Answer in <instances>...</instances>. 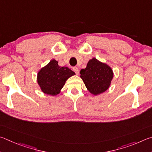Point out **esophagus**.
Segmentation results:
<instances>
[{"instance_id": "34e87169", "label": "esophagus", "mask_w": 152, "mask_h": 152, "mask_svg": "<svg viewBox=\"0 0 152 152\" xmlns=\"http://www.w3.org/2000/svg\"><path fill=\"white\" fill-rule=\"evenodd\" d=\"M73 70L75 71V73H76V75L79 74V69L77 67V66H74V67H73Z\"/></svg>"}]
</instances>
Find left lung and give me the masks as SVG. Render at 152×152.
I'll return each mask as SVG.
<instances>
[{
	"mask_svg": "<svg viewBox=\"0 0 152 152\" xmlns=\"http://www.w3.org/2000/svg\"><path fill=\"white\" fill-rule=\"evenodd\" d=\"M80 74L87 90L94 95L108 89L113 77V72L110 66L95 58L89 61L86 68L82 69Z\"/></svg>",
	"mask_w": 152,
	"mask_h": 152,
	"instance_id": "1",
	"label": "left lung"
}]
</instances>
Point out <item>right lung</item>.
Wrapping results in <instances>:
<instances>
[{"label":"right lung","instance_id":"add662e5","mask_svg":"<svg viewBox=\"0 0 152 152\" xmlns=\"http://www.w3.org/2000/svg\"><path fill=\"white\" fill-rule=\"evenodd\" d=\"M75 75L66 66H60L58 61L53 59L37 74V83L45 94L57 95L61 92L66 81Z\"/></svg>","mask_w":152,"mask_h":152}]
</instances>
